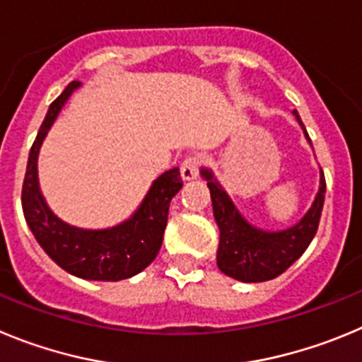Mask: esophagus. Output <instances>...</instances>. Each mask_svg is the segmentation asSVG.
Here are the masks:
<instances>
[{
  "label": "esophagus",
  "mask_w": 362,
  "mask_h": 362,
  "mask_svg": "<svg viewBox=\"0 0 362 362\" xmlns=\"http://www.w3.org/2000/svg\"><path fill=\"white\" fill-rule=\"evenodd\" d=\"M202 158L197 157V155H191V157L185 158L180 164V175L184 180H193V178L198 177V171H200Z\"/></svg>",
  "instance_id": "34e87169"
}]
</instances>
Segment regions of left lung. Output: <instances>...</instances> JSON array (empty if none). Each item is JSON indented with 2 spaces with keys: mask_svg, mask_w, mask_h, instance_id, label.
Wrapping results in <instances>:
<instances>
[{
  "mask_svg": "<svg viewBox=\"0 0 362 362\" xmlns=\"http://www.w3.org/2000/svg\"><path fill=\"white\" fill-rule=\"evenodd\" d=\"M298 119L299 126L305 132L307 141L310 142L305 124L299 119L298 112H292ZM200 175L207 180L213 200L214 220L220 229V245H218L216 263L223 274L243 283H259L278 278L296 259L301 256L317 233L321 211L327 193V182L321 171L319 191L308 213L285 230L256 229L238 213L229 194L221 189L214 175L209 169L202 168Z\"/></svg>",
  "mask_w": 362,
  "mask_h": 362,
  "instance_id": "8db88e82",
  "label": "left lung"
}]
</instances>
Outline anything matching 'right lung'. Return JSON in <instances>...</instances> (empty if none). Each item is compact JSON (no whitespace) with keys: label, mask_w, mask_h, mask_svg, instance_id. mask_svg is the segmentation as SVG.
<instances>
[{"label":"right lung","mask_w":362,"mask_h":362,"mask_svg":"<svg viewBox=\"0 0 362 362\" xmlns=\"http://www.w3.org/2000/svg\"><path fill=\"white\" fill-rule=\"evenodd\" d=\"M79 86L81 83L74 81L64 88L50 104L39 128L23 182V214L39 245L61 269L83 279L119 281L139 274L157 258L168 226L169 202L184 184L178 168L162 173L153 182L135 214L112 229H79L55 216L39 191L37 155L61 108Z\"/></svg>","instance_id":"right-lung-1"}]
</instances>
